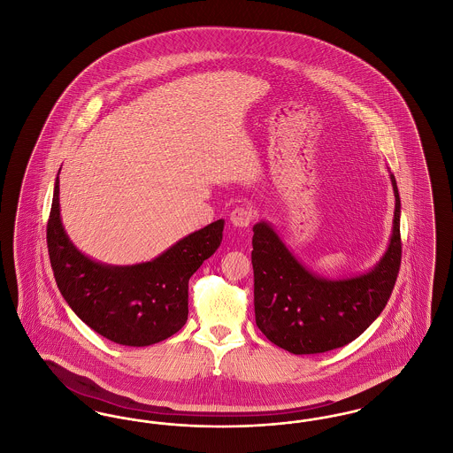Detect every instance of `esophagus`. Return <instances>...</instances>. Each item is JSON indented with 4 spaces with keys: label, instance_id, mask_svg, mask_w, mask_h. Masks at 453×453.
Listing matches in <instances>:
<instances>
[{
    "label": "esophagus",
    "instance_id": "esophagus-1",
    "mask_svg": "<svg viewBox=\"0 0 453 453\" xmlns=\"http://www.w3.org/2000/svg\"><path fill=\"white\" fill-rule=\"evenodd\" d=\"M231 224L236 227H248L253 220V211L246 205H239L233 212H231Z\"/></svg>",
    "mask_w": 453,
    "mask_h": 453
}]
</instances>
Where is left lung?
<instances>
[{"label": "left lung", "instance_id": "left-lung-1", "mask_svg": "<svg viewBox=\"0 0 453 453\" xmlns=\"http://www.w3.org/2000/svg\"><path fill=\"white\" fill-rule=\"evenodd\" d=\"M386 255L366 273L331 280L309 272L266 222L253 227L255 318L259 331L294 355L324 353L357 340L384 311L401 266V198Z\"/></svg>", "mask_w": 453, "mask_h": 453}]
</instances>
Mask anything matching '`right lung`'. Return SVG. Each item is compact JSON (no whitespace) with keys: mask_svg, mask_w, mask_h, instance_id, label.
<instances>
[{"mask_svg":"<svg viewBox=\"0 0 453 453\" xmlns=\"http://www.w3.org/2000/svg\"><path fill=\"white\" fill-rule=\"evenodd\" d=\"M224 220L195 231L157 258L113 266L85 257L65 234L59 176L47 220V248L56 283L74 314L113 343L150 346L178 333L188 319V280L216 253Z\"/></svg>","mask_w":453,"mask_h":453,"instance_id":"1","label":"right lung"}]
</instances>
